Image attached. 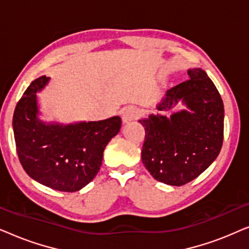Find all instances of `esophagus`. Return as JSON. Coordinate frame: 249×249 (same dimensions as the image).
<instances>
[{
  "instance_id": "esophagus-1",
  "label": "esophagus",
  "mask_w": 249,
  "mask_h": 249,
  "mask_svg": "<svg viewBox=\"0 0 249 249\" xmlns=\"http://www.w3.org/2000/svg\"><path fill=\"white\" fill-rule=\"evenodd\" d=\"M139 115V111L137 107H125L124 111H122V120L124 122H128V121H131L136 119Z\"/></svg>"
}]
</instances>
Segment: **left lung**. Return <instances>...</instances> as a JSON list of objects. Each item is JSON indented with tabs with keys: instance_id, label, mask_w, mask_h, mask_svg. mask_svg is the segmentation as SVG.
I'll return each instance as SVG.
<instances>
[{
	"instance_id": "8db88e82",
	"label": "left lung",
	"mask_w": 249,
	"mask_h": 249,
	"mask_svg": "<svg viewBox=\"0 0 249 249\" xmlns=\"http://www.w3.org/2000/svg\"><path fill=\"white\" fill-rule=\"evenodd\" d=\"M190 79L172 87L158 105L171 108L182 100L192 111L152 114L145 128L142 161L158 180L183 186L205 171L217 158L223 142L224 107L219 90L202 69L188 70Z\"/></svg>"
}]
</instances>
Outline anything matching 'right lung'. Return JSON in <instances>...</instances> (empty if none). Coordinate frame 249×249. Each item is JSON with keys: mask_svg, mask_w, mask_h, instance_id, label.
I'll list each match as a JSON object with an SVG mask.
<instances>
[{"mask_svg": "<svg viewBox=\"0 0 249 249\" xmlns=\"http://www.w3.org/2000/svg\"><path fill=\"white\" fill-rule=\"evenodd\" d=\"M49 78L34 80L13 113L17 153L29 177L60 192H77L100 171L107 142L120 131L121 118L77 124H44L37 120L36 91Z\"/></svg>", "mask_w": 249, "mask_h": 249, "instance_id": "1", "label": "right lung"}]
</instances>
